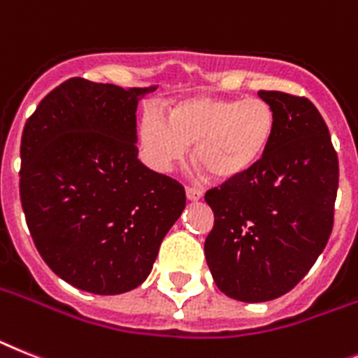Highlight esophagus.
Returning a JSON list of instances; mask_svg holds the SVG:
<instances>
[{"label": "esophagus", "instance_id": "1", "mask_svg": "<svg viewBox=\"0 0 358 358\" xmlns=\"http://www.w3.org/2000/svg\"><path fill=\"white\" fill-rule=\"evenodd\" d=\"M185 196H187V200H191V202H196V200H200V198L203 196V191L196 187H187L185 189Z\"/></svg>", "mask_w": 358, "mask_h": 358}]
</instances>
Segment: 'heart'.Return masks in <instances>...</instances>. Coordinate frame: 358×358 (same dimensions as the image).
I'll return each mask as SVG.
<instances>
[{"label": "heart", "instance_id": "b5f03b06", "mask_svg": "<svg viewBox=\"0 0 358 358\" xmlns=\"http://www.w3.org/2000/svg\"><path fill=\"white\" fill-rule=\"evenodd\" d=\"M275 110L262 98H187L167 120L147 113L140 142L151 165L167 171L193 145V160L215 180L245 176L267 155L275 136Z\"/></svg>", "mask_w": 358, "mask_h": 358}]
</instances>
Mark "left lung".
I'll use <instances>...</instances> for the list:
<instances>
[{
  "label": "left lung",
  "mask_w": 358,
  "mask_h": 358,
  "mask_svg": "<svg viewBox=\"0 0 358 358\" xmlns=\"http://www.w3.org/2000/svg\"><path fill=\"white\" fill-rule=\"evenodd\" d=\"M258 96L275 110L271 147L251 173L206 193L215 225L203 251L213 280L240 302L286 295L317 262L333 229L338 158L308 98Z\"/></svg>",
  "instance_id": "obj_1"
}]
</instances>
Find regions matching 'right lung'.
<instances>
[{"label": "right lung", "instance_id": "add662e5", "mask_svg": "<svg viewBox=\"0 0 358 358\" xmlns=\"http://www.w3.org/2000/svg\"><path fill=\"white\" fill-rule=\"evenodd\" d=\"M156 87L71 78L21 134L20 196L45 264L94 295L138 287L185 207L176 180L138 160L136 107Z\"/></svg>", "mask_w": 358, "mask_h": 358}]
</instances>
